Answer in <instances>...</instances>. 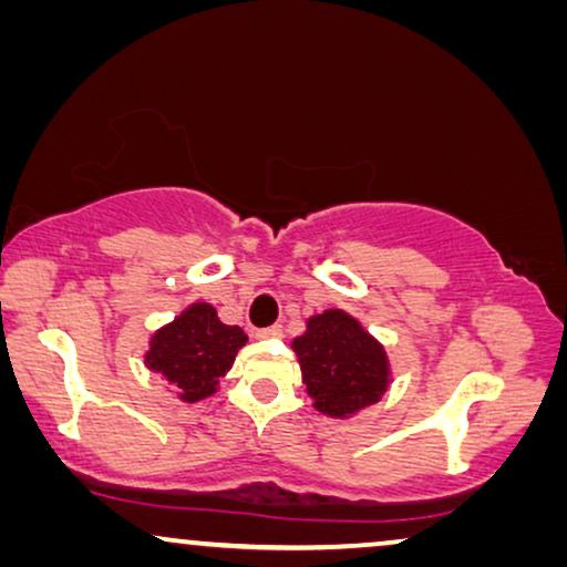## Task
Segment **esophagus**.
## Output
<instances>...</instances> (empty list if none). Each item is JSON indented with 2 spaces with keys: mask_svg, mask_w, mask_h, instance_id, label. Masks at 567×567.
Segmentation results:
<instances>
[{
  "mask_svg": "<svg viewBox=\"0 0 567 567\" xmlns=\"http://www.w3.org/2000/svg\"><path fill=\"white\" fill-rule=\"evenodd\" d=\"M257 337L259 339H280L282 337V326L275 323V326H267V329H259Z\"/></svg>",
  "mask_w": 567,
  "mask_h": 567,
  "instance_id": "esophagus-1",
  "label": "esophagus"
}]
</instances>
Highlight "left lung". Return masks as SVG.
<instances>
[{
  "label": "left lung",
  "instance_id": "left-lung-1",
  "mask_svg": "<svg viewBox=\"0 0 567 567\" xmlns=\"http://www.w3.org/2000/svg\"><path fill=\"white\" fill-rule=\"evenodd\" d=\"M292 352L316 411L331 419L354 416L378 403L390 385L385 347L339 308L310 316L306 333L292 339Z\"/></svg>",
  "mask_w": 567,
  "mask_h": 567
}]
</instances>
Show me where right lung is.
<instances>
[{"label":"right lung","mask_w":567,"mask_h":567,"mask_svg":"<svg viewBox=\"0 0 567 567\" xmlns=\"http://www.w3.org/2000/svg\"><path fill=\"white\" fill-rule=\"evenodd\" d=\"M246 341L241 326L223 323L210 302H193L151 337L146 367L182 401L197 403L218 390Z\"/></svg>","instance_id":"add662e5"}]
</instances>
